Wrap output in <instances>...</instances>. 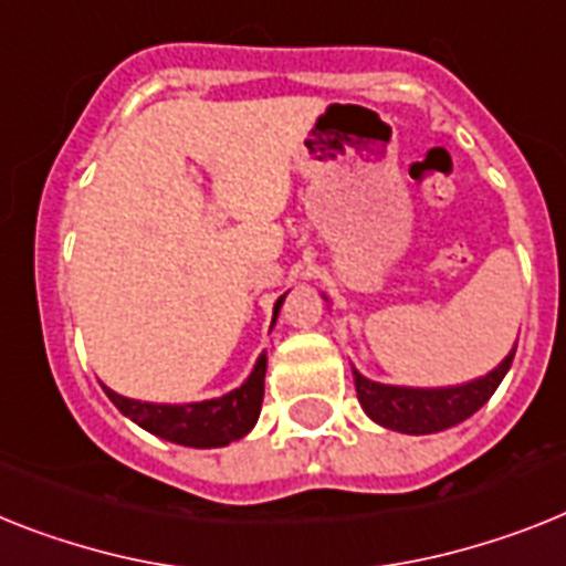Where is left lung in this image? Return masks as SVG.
Returning a JSON list of instances; mask_svg holds the SVG:
<instances>
[{
  "instance_id": "8db88e82",
  "label": "left lung",
  "mask_w": 566,
  "mask_h": 566,
  "mask_svg": "<svg viewBox=\"0 0 566 566\" xmlns=\"http://www.w3.org/2000/svg\"><path fill=\"white\" fill-rule=\"evenodd\" d=\"M512 359H515V348L486 377L449 388L382 386V382L363 377L354 368L356 397H359V406L365 408V415L379 422V426H386V429L402 431V434H434V431L452 429L467 417H472L501 386V379L510 371Z\"/></svg>"
}]
</instances>
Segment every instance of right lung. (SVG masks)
I'll list each match as a JSON object with an SVG mask.
<instances>
[{
	"instance_id": "obj_1",
	"label": "right lung",
	"mask_w": 566,
	"mask_h": 566,
	"mask_svg": "<svg viewBox=\"0 0 566 566\" xmlns=\"http://www.w3.org/2000/svg\"><path fill=\"white\" fill-rule=\"evenodd\" d=\"M284 296L275 302L273 322L279 316ZM264 374H268V354L255 359L253 374L235 391L216 397V400L187 402V406H166V402H140L120 397L117 391L103 386L108 400L120 408V415L135 420L140 429L164 437L169 443L192 446V449H218L241 440L259 420L261 400H264Z\"/></svg>"
}]
</instances>
